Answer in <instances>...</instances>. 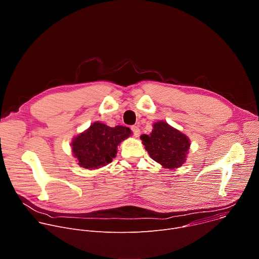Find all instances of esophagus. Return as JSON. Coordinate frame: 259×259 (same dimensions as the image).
<instances>
[{"label": "esophagus", "instance_id": "1", "mask_svg": "<svg viewBox=\"0 0 259 259\" xmlns=\"http://www.w3.org/2000/svg\"><path fill=\"white\" fill-rule=\"evenodd\" d=\"M131 130H132L133 135H134L135 137H139V135H140V129L138 128V126H132V127H131Z\"/></svg>", "mask_w": 259, "mask_h": 259}]
</instances>
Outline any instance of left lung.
<instances>
[{
  "label": "left lung",
  "mask_w": 259,
  "mask_h": 259,
  "mask_svg": "<svg viewBox=\"0 0 259 259\" xmlns=\"http://www.w3.org/2000/svg\"><path fill=\"white\" fill-rule=\"evenodd\" d=\"M140 139L150 157L163 168L177 169L187 161L190 138L165 121L153 124L150 135H141Z\"/></svg>",
  "instance_id": "left-lung-1"
}]
</instances>
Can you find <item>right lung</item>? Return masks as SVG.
Wrapping results in <instances>:
<instances>
[{"instance_id":"1","label":"right lung","mask_w":259,"mask_h":259,"mask_svg":"<svg viewBox=\"0 0 259 259\" xmlns=\"http://www.w3.org/2000/svg\"><path fill=\"white\" fill-rule=\"evenodd\" d=\"M131 134L132 131L125 126L109 127L94 122L87 130L73 137L71 153L81 167L98 169L116 158L119 144Z\"/></svg>"}]
</instances>
